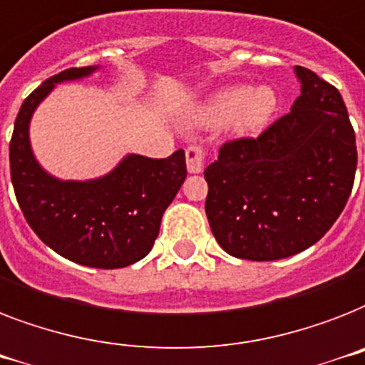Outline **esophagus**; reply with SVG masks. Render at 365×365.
I'll use <instances>...</instances> for the list:
<instances>
[{"label":"esophagus","mask_w":365,"mask_h":365,"mask_svg":"<svg viewBox=\"0 0 365 365\" xmlns=\"http://www.w3.org/2000/svg\"><path fill=\"white\" fill-rule=\"evenodd\" d=\"M207 160V150L200 145H190L186 148V168L190 173H201Z\"/></svg>","instance_id":"esophagus-1"}]
</instances>
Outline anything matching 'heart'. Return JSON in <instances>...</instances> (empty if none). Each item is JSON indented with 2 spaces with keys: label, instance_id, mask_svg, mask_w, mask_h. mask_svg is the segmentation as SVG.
I'll return each mask as SVG.
<instances>
[{
  "label": "heart",
  "instance_id": "heart-1",
  "mask_svg": "<svg viewBox=\"0 0 365 365\" xmlns=\"http://www.w3.org/2000/svg\"><path fill=\"white\" fill-rule=\"evenodd\" d=\"M277 98L267 86H230L212 96L203 105L197 120L205 126H220L232 120L237 132H256L269 120L275 110Z\"/></svg>",
  "mask_w": 365,
  "mask_h": 365
}]
</instances>
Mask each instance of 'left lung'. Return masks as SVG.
Instances as JSON below:
<instances>
[{"label": "left lung", "instance_id": "1", "mask_svg": "<svg viewBox=\"0 0 365 365\" xmlns=\"http://www.w3.org/2000/svg\"><path fill=\"white\" fill-rule=\"evenodd\" d=\"M302 96L258 137L226 141L205 169L209 226L228 255L269 262L314 245L345 209L356 135L339 90L296 67Z\"/></svg>", "mask_w": 365, "mask_h": 365}]
</instances>
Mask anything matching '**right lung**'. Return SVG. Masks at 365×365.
I'll return each mask as SVG.
<instances>
[{
	"label": "right lung",
	"instance_id": "obj_1",
	"mask_svg": "<svg viewBox=\"0 0 365 365\" xmlns=\"http://www.w3.org/2000/svg\"><path fill=\"white\" fill-rule=\"evenodd\" d=\"M98 67H71L46 78L24 100L9 145L11 180L37 237L75 264L116 269L150 252L162 215L186 179L185 150L168 158L130 154L94 180H58L41 169L30 147L31 115L54 84L83 78Z\"/></svg>",
	"mask_w": 365,
	"mask_h": 365
}]
</instances>
